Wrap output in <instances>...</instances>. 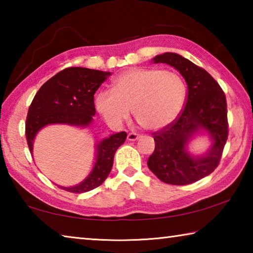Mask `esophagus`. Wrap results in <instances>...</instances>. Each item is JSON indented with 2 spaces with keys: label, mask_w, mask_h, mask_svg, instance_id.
I'll return each instance as SVG.
<instances>
[{
  "label": "esophagus",
  "mask_w": 253,
  "mask_h": 253,
  "mask_svg": "<svg viewBox=\"0 0 253 253\" xmlns=\"http://www.w3.org/2000/svg\"><path fill=\"white\" fill-rule=\"evenodd\" d=\"M140 137H142V136L138 135V134H136V132H129V134L127 135V139L129 140V142H135V140L139 139Z\"/></svg>",
  "instance_id": "1"
}]
</instances>
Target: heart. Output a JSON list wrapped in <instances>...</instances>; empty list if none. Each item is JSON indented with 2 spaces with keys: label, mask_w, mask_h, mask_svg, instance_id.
<instances>
[{
  "label": "heart",
  "mask_w": 253,
  "mask_h": 253,
  "mask_svg": "<svg viewBox=\"0 0 253 253\" xmlns=\"http://www.w3.org/2000/svg\"><path fill=\"white\" fill-rule=\"evenodd\" d=\"M186 100V85L176 72L132 68L115 78L113 90H101L95 106L110 126L127 121L132 110L146 130H161L176 121Z\"/></svg>",
  "instance_id": "b5f03b06"
}]
</instances>
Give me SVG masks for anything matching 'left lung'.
<instances>
[{"label": "left lung", "instance_id": "8db88e82", "mask_svg": "<svg viewBox=\"0 0 253 253\" xmlns=\"http://www.w3.org/2000/svg\"><path fill=\"white\" fill-rule=\"evenodd\" d=\"M154 63H166L176 69L187 84V99L182 114L172 125L154 132L155 149L147 161L148 169L162 182L186 185L216 169L228 139L226 100L219 84L209 72L174 52L158 54ZM196 135H208L209 148L198 156L189 152Z\"/></svg>", "mask_w": 253, "mask_h": 253}]
</instances>
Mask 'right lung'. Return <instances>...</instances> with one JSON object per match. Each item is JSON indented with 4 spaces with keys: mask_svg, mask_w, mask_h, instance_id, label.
<instances>
[{
    "mask_svg": "<svg viewBox=\"0 0 253 253\" xmlns=\"http://www.w3.org/2000/svg\"><path fill=\"white\" fill-rule=\"evenodd\" d=\"M110 76L108 71L71 67L58 72L42 84L28 111L25 136L33 155V143L42 128L49 125H68L87 128L96 114L93 95ZM127 137L125 131L113 134L95 145V162L84 181L74 186H61L71 193H84L104 183L114 163L117 148Z\"/></svg>",
    "mask_w": 253,
    "mask_h": 253,
    "instance_id": "right-lung-1",
    "label": "right lung"
}]
</instances>
